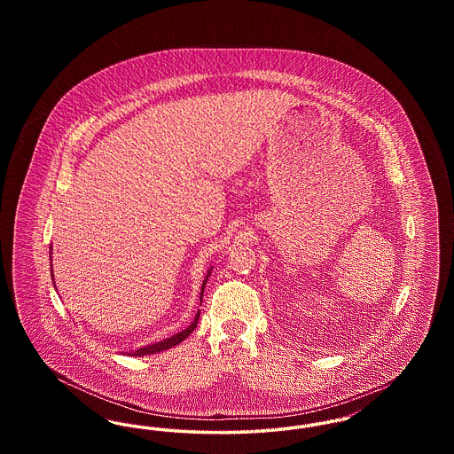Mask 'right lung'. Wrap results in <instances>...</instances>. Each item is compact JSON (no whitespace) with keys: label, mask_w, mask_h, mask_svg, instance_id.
Segmentation results:
<instances>
[{"label":"right lung","mask_w":454,"mask_h":454,"mask_svg":"<svg viewBox=\"0 0 454 454\" xmlns=\"http://www.w3.org/2000/svg\"><path fill=\"white\" fill-rule=\"evenodd\" d=\"M207 278H209V274L206 276V279H204V282H202V291H200V304H202V293H204V286H206V282H207ZM199 315H200V309L197 311L194 322L189 325L185 330L178 332L176 335H172L170 339H165V340H161V342H156V344H152V346L141 347V348H137V350L130 352V356L141 357V356L156 354V352H161V350H167V348H172V347L178 346V344H180L184 339H187V337H189V335L194 332L195 326H197V320H199Z\"/></svg>","instance_id":"right-lung-1"}]
</instances>
